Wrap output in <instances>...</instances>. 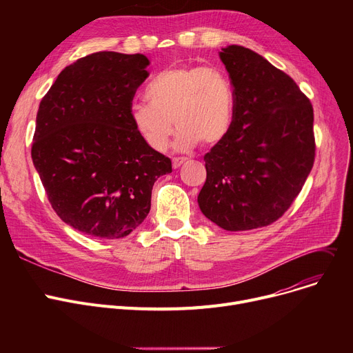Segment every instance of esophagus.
<instances>
[{
    "instance_id": "34e87169",
    "label": "esophagus",
    "mask_w": 353,
    "mask_h": 353,
    "mask_svg": "<svg viewBox=\"0 0 353 353\" xmlns=\"http://www.w3.org/2000/svg\"><path fill=\"white\" fill-rule=\"evenodd\" d=\"M188 159L186 157H173V160H172V164H173V169H179V167L186 161Z\"/></svg>"
}]
</instances>
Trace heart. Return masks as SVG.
<instances>
[{"mask_svg":"<svg viewBox=\"0 0 353 353\" xmlns=\"http://www.w3.org/2000/svg\"><path fill=\"white\" fill-rule=\"evenodd\" d=\"M148 104L132 105L130 117L140 139L163 152L179 128L176 150H190L197 143L213 145L223 140L233 123L234 91L225 70L214 65H173L145 85Z\"/></svg>","mask_w":353,"mask_h":353,"instance_id":"heart-1","label":"heart"}]
</instances>
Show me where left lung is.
I'll return each mask as SVG.
<instances>
[{
	"mask_svg": "<svg viewBox=\"0 0 353 353\" xmlns=\"http://www.w3.org/2000/svg\"><path fill=\"white\" fill-rule=\"evenodd\" d=\"M234 91L229 133L205 154L197 201L229 232L272 225L301 193L314 161L313 107L286 72L240 47L221 48Z\"/></svg>",
	"mask_w": 353,
	"mask_h": 353,
	"instance_id": "left-lung-1",
	"label": "left lung"
}]
</instances>
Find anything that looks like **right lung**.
<instances>
[{"label":"right lung","mask_w":353,"mask_h":353,"mask_svg":"<svg viewBox=\"0 0 353 353\" xmlns=\"http://www.w3.org/2000/svg\"><path fill=\"white\" fill-rule=\"evenodd\" d=\"M148 64L143 54L92 52L67 65L40 103L32 163L54 212L87 236L132 233L150 212L154 181L172 173L130 117Z\"/></svg>","instance_id":"obj_1"}]
</instances>
